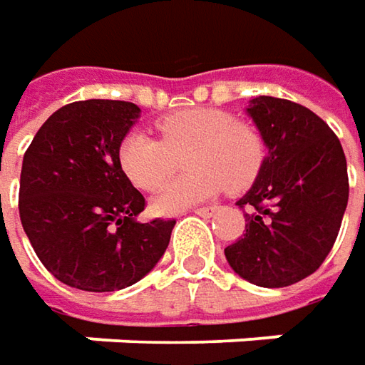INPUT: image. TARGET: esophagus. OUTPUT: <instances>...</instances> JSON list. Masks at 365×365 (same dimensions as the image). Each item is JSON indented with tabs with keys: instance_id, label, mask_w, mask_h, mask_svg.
<instances>
[{
	"instance_id": "34e87169",
	"label": "esophagus",
	"mask_w": 365,
	"mask_h": 365,
	"mask_svg": "<svg viewBox=\"0 0 365 365\" xmlns=\"http://www.w3.org/2000/svg\"><path fill=\"white\" fill-rule=\"evenodd\" d=\"M217 205H209V207H197L195 209V215H201V217H213L217 213Z\"/></svg>"
}]
</instances>
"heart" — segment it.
<instances>
[{"instance_id": "b5f03b06", "label": "heart", "mask_w": 365, "mask_h": 365, "mask_svg": "<svg viewBox=\"0 0 365 365\" xmlns=\"http://www.w3.org/2000/svg\"><path fill=\"white\" fill-rule=\"evenodd\" d=\"M162 140L144 132L128 133L120 144V166L138 189L156 190L175 175L185 153V176L154 199L158 213H176L203 203L221 190L245 189L264 164V140L250 123L227 111L190 107L156 121Z\"/></svg>"}]
</instances>
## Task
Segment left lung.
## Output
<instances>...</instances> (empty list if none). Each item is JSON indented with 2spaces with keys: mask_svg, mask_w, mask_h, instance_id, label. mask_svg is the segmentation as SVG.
<instances>
[{
  "mask_svg": "<svg viewBox=\"0 0 365 365\" xmlns=\"http://www.w3.org/2000/svg\"><path fill=\"white\" fill-rule=\"evenodd\" d=\"M247 115L268 156L235 203L245 209V233L225 247V258L252 284L290 287L315 272L337 240L349 197L347 162L329 125L294 101L259 95Z\"/></svg>",
  "mask_w": 365,
  "mask_h": 365,
  "instance_id": "8db88e82",
  "label": "left lung"
}]
</instances>
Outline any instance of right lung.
I'll list each match as a JSON object with an SVG mask.
<instances>
[{
  "instance_id": "obj_1",
  "label": "right lung",
  "mask_w": 365,
  "mask_h": 365,
  "mask_svg": "<svg viewBox=\"0 0 365 365\" xmlns=\"http://www.w3.org/2000/svg\"><path fill=\"white\" fill-rule=\"evenodd\" d=\"M138 118L130 101H75L44 121L24 154V232L44 268L68 287H132L168 247L176 221L140 223L146 201L120 166L121 140Z\"/></svg>"
}]
</instances>
